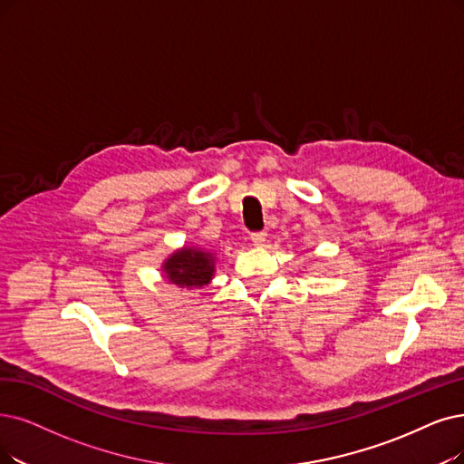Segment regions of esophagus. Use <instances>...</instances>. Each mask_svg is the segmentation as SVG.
Here are the masks:
<instances>
[{
    "label": "esophagus",
    "mask_w": 464,
    "mask_h": 464,
    "mask_svg": "<svg viewBox=\"0 0 464 464\" xmlns=\"http://www.w3.org/2000/svg\"><path fill=\"white\" fill-rule=\"evenodd\" d=\"M251 242L255 247H263L266 244V234L265 232H256V234H251Z\"/></svg>",
    "instance_id": "esophagus-1"
}]
</instances>
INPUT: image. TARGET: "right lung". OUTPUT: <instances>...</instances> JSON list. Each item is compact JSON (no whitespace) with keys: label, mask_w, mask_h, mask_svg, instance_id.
<instances>
[{"label":"right lung","mask_w":464,"mask_h":464,"mask_svg":"<svg viewBox=\"0 0 464 464\" xmlns=\"http://www.w3.org/2000/svg\"><path fill=\"white\" fill-rule=\"evenodd\" d=\"M215 268L217 253L196 246H182L161 263L163 280L180 289H201L211 284Z\"/></svg>","instance_id":"obj_1"}]
</instances>
